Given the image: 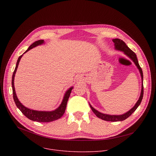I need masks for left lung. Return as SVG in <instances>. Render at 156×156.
Wrapping results in <instances>:
<instances>
[{
	"mask_svg": "<svg viewBox=\"0 0 156 156\" xmlns=\"http://www.w3.org/2000/svg\"><path fill=\"white\" fill-rule=\"evenodd\" d=\"M112 41L114 43V47H114V48H115L116 51H122L127 57H128L129 58L134 62V64L136 65V68H138L139 72H140L141 79H142V89H141L140 95V97H139L138 100L137 101L136 103L135 104L133 107L130 110L127 111L126 112L122 114H121V115H111V114L102 113L99 111H98L95 109H94L90 103H89V105H90V108L92 109V111L94 112V113L99 118H101V119L108 121H123V120L126 119V118H128L131 115V114H132L133 112H134L138 106L140 105V104L142 102V100L143 99V95H144L143 72H142V68L140 66V65H139V64H138L136 55L135 54V52H133L132 50H131V49L126 45V44L123 42V41L121 40V39H119V38L112 39Z\"/></svg>",
	"mask_w": 156,
	"mask_h": 156,
	"instance_id": "obj_1",
	"label": "left lung"
}]
</instances>
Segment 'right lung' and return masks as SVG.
<instances>
[{"instance_id": "right-lung-1", "label": "right lung", "mask_w": 156, "mask_h": 156, "mask_svg": "<svg viewBox=\"0 0 156 156\" xmlns=\"http://www.w3.org/2000/svg\"><path fill=\"white\" fill-rule=\"evenodd\" d=\"M44 40H40L38 41H36L34 43H33L28 48L27 50L23 53L25 54L26 52H27L28 51H29L30 49L34 48L38 45H40L44 44ZM23 54H22L21 55H20L18 57V59L17 61V62H16V66L15 69L13 72V75H12V94H13V99L14 101V102L17 106V108L21 111V112L24 114V116L26 117H27L28 119H30V120L34 121H37V122H51L55 120L58 119L59 118H61L62 115L64 114L66 108V105H67V102L68 101V99L69 97V95L71 94L72 89L73 88V87H70L69 89H68L66 91L63 97V99L62 101L61 104H60V105L59 106L58 108L57 109H55L54 111H36V110H33V109H30L25 106L23 105L20 101H19V99H18L17 95H16V91H15V88H14V76L16 75V71H17L18 65L20 63V61L21 59L22 56L23 55Z\"/></svg>"}]
</instances>
